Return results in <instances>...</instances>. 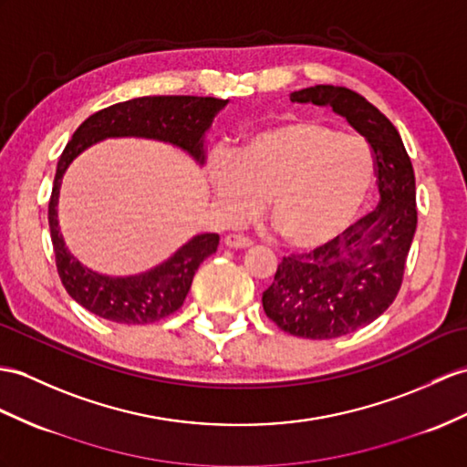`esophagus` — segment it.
<instances>
[{"label": "esophagus", "instance_id": "esophagus-1", "mask_svg": "<svg viewBox=\"0 0 467 467\" xmlns=\"http://www.w3.org/2000/svg\"><path fill=\"white\" fill-rule=\"evenodd\" d=\"M223 242H225L227 247H232V249H245V247H252V245H254V242L249 240V237L242 235V234H230V235H225Z\"/></svg>", "mask_w": 467, "mask_h": 467}]
</instances>
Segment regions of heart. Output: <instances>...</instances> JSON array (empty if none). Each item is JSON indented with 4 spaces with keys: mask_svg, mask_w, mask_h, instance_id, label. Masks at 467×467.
<instances>
[{
    "mask_svg": "<svg viewBox=\"0 0 467 467\" xmlns=\"http://www.w3.org/2000/svg\"><path fill=\"white\" fill-rule=\"evenodd\" d=\"M377 182L368 144L323 120L293 119L254 132L235 156H215L210 184L232 222L267 202L279 234L301 249L335 242L358 220Z\"/></svg>",
    "mask_w": 467,
    "mask_h": 467,
    "instance_id": "1",
    "label": "heart"
}]
</instances>
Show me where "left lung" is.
Listing matches in <instances>:
<instances>
[{"label":"left lung","mask_w":467,"mask_h":467,"mask_svg":"<svg viewBox=\"0 0 467 467\" xmlns=\"http://www.w3.org/2000/svg\"><path fill=\"white\" fill-rule=\"evenodd\" d=\"M289 99L331 107L345 117L365 136L377 164V210L335 242L283 257L261 299L281 331L313 340L337 338L377 321L402 287L418 222L414 168L394 124L355 90L315 85Z\"/></svg>","instance_id":"obj_1"}]
</instances>
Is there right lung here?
Instances as JSON below:
<instances>
[{
	"mask_svg": "<svg viewBox=\"0 0 467 467\" xmlns=\"http://www.w3.org/2000/svg\"><path fill=\"white\" fill-rule=\"evenodd\" d=\"M227 105L213 97H140L117 102L90 115L67 142L57 162L53 192L49 200V230L55 252V265L63 287L87 311L102 319L122 325H148L176 313L190 291L200 264L215 254L218 234H202L182 245L158 267L132 277H107L83 267L67 252L57 222V202L67 166L87 146L115 136H142L180 146L203 164V139L213 117Z\"/></svg>",
	"mask_w": 467,
	"mask_h": 467,
	"instance_id": "add662e5",
	"label": "right lung"
}]
</instances>
